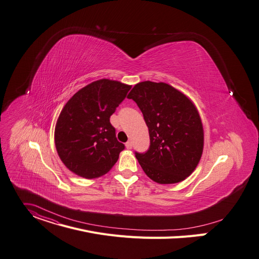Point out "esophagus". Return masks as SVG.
<instances>
[{
    "instance_id": "esophagus-1",
    "label": "esophagus",
    "mask_w": 259,
    "mask_h": 259,
    "mask_svg": "<svg viewBox=\"0 0 259 259\" xmlns=\"http://www.w3.org/2000/svg\"><path fill=\"white\" fill-rule=\"evenodd\" d=\"M125 146H126V148H127L128 150H130V149L132 148V143H131V142H127Z\"/></svg>"
}]
</instances>
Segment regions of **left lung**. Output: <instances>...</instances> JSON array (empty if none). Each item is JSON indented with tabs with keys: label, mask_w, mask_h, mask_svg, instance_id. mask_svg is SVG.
Returning a JSON list of instances; mask_svg holds the SVG:
<instances>
[{
	"label": "left lung",
	"mask_w": 259,
	"mask_h": 259,
	"mask_svg": "<svg viewBox=\"0 0 259 259\" xmlns=\"http://www.w3.org/2000/svg\"><path fill=\"white\" fill-rule=\"evenodd\" d=\"M144 114L150 148L135 157L146 175L159 184L189 177L201 158L203 128L199 113L183 93L164 82L143 81L128 95Z\"/></svg>",
	"instance_id": "left-lung-1"
}]
</instances>
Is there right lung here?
<instances>
[{"mask_svg": "<svg viewBox=\"0 0 259 259\" xmlns=\"http://www.w3.org/2000/svg\"><path fill=\"white\" fill-rule=\"evenodd\" d=\"M130 89L104 78L82 88L66 103L57 121L55 144L69 170L95 179L114 165L125 146L116 139L109 117Z\"/></svg>", "mask_w": 259, "mask_h": 259, "instance_id": "obj_1", "label": "right lung"}]
</instances>
